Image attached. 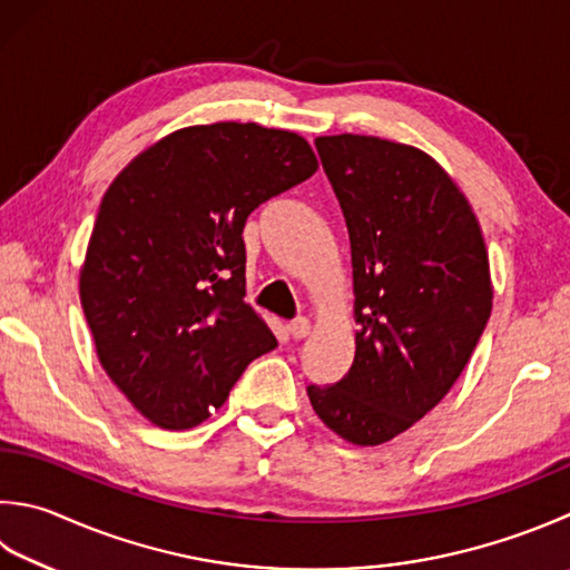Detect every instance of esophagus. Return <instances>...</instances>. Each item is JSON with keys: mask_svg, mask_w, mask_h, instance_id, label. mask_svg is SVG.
<instances>
[{"mask_svg": "<svg viewBox=\"0 0 570 570\" xmlns=\"http://www.w3.org/2000/svg\"><path fill=\"white\" fill-rule=\"evenodd\" d=\"M287 332L293 340H303L309 335V320L307 317H295L293 322H287Z\"/></svg>", "mask_w": 570, "mask_h": 570, "instance_id": "esophagus-1", "label": "esophagus"}]
</instances>
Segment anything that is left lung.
Returning <instances> with one entry per match:
<instances>
[{"label":"left lung","instance_id":"left-lung-1","mask_svg":"<svg viewBox=\"0 0 570 570\" xmlns=\"http://www.w3.org/2000/svg\"><path fill=\"white\" fill-rule=\"evenodd\" d=\"M347 223L354 360L307 386L332 432L357 446L402 434L444 400L491 315L479 220L432 156L377 136L315 138Z\"/></svg>","mask_w":570,"mask_h":570}]
</instances>
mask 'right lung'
I'll return each instance as SVG.
<instances>
[{
  "label": "right lung",
  "mask_w": 570,
  "mask_h": 570,
  "mask_svg": "<svg viewBox=\"0 0 570 570\" xmlns=\"http://www.w3.org/2000/svg\"><path fill=\"white\" fill-rule=\"evenodd\" d=\"M317 158L283 128L220 121L168 134L104 193L79 295L111 382L160 429H190L277 347L245 303L243 228Z\"/></svg>",
  "instance_id": "obj_1"
}]
</instances>
